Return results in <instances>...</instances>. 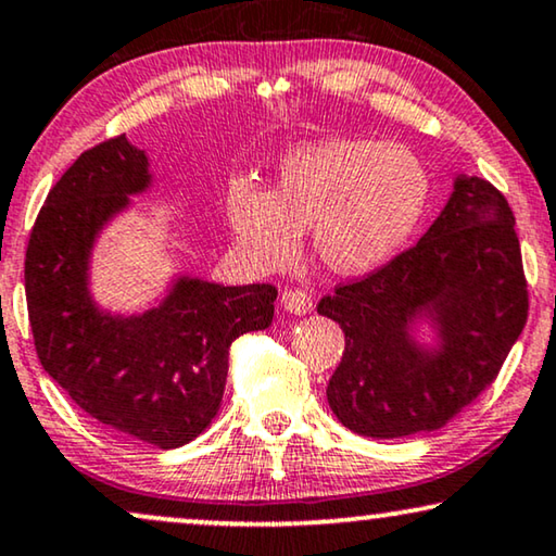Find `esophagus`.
<instances>
[{
  "mask_svg": "<svg viewBox=\"0 0 556 556\" xmlns=\"http://www.w3.org/2000/svg\"><path fill=\"white\" fill-rule=\"evenodd\" d=\"M281 304L289 315H309L312 312V296L302 289H285L281 292Z\"/></svg>",
  "mask_w": 556,
  "mask_h": 556,
  "instance_id": "1",
  "label": "esophagus"
}]
</instances>
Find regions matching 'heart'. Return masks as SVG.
I'll return each instance as SVG.
<instances>
[{"mask_svg":"<svg viewBox=\"0 0 556 556\" xmlns=\"http://www.w3.org/2000/svg\"><path fill=\"white\" fill-rule=\"evenodd\" d=\"M431 197V178L410 148L363 138L319 140L279 161L264 191L237 178L226 191V222L239 252L262 271L287 267L309 229L327 269L357 277L401 249Z\"/></svg>","mask_w":556,"mask_h":556,"instance_id":"1","label":"heart"}]
</instances>
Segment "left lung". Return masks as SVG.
Returning <instances> with one entry per match:
<instances>
[{"label":"left lung","mask_w":556,"mask_h":556,"mask_svg":"<svg viewBox=\"0 0 556 556\" xmlns=\"http://www.w3.org/2000/svg\"><path fill=\"white\" fill-rule=\"evenodd\" d=\"M345 332L327 403L350 431L405 438L438 431L502 370L527 323L529 294L509 203L460 174L416 247L323 296ZM432 325L435 346L415 338Z\"/></svg>","instance_id":"obj_1"}]
</instances>
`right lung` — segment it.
<instances>
[{"label":"right lung","mask_w":556,"mask_h":556,"mask_svg":"<svg viewBox=\"0 0 556 556\" xmlns=\"http://www.w3.org/2000/svg\"><path fill=\"white\" fill-rule=\"evenodd\" d=\"M151 186V161L125 136L85 151L47 193L29 233L25 292L47 375L100 424L168 451L214 420L231 342L267 330L277 289L176 275L143 312L100 307L90 292L92 249Z\"/></svg>","instance_id":"1"}]
</instances>
